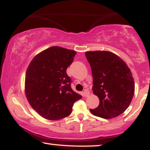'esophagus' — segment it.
<instances>
[{
    "mask_svg": "<svg viewBox=\"0 0 150 150\" xmlns=\"http://www.w3.org/2000/svg\"><path fill=\"white\" fill-rule=\"evenodd\" d=\"M84 96H85V97H88V96H89V91L88 89H85L84 90Z\"/></svg>",
    "mask_w": 150,
    "mask_h": 150,
    "instance_id": "esophagus-1",
    "label": "esophagus"
}]
</instances>
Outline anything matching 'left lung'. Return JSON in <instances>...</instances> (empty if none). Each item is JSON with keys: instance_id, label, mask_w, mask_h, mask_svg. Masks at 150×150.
<instances>
[{"instance_id": "1", "label": "left lung", "mask_w": 150, "mask_h": 150, "mask_svg": "<svg viewBox=\"0 0 150 150\" xmlns=\"http://www.w3.org/2000/svg\"><path fill=\"white\" fill-rule=\"evenodd\" d=\"M93 76V93L99 98L97 108L90 109L104 119L116 117L127 109L134 93L130 69L117 55L108 51L86 52Z\"/></svg>"}]
</instances>
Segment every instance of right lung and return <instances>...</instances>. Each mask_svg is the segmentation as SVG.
I'll list each match as a JSON object with an SVG mask.
<instances>
[{"label": "right lung", "instance_id": "obj_1", "mask_svg": "<svg viewBox=\"0 0 150 150\" xmlns=\"http://www.w3.org/2000/svg\"><path fill=\"white\" fill-rule=\"evenodd\" d=\"M76 52L53 46L36 55L28 65L25 91L30 106L47 120H58L69 116L74 103L82 96L71 88V79L66 69Z\"/></svg>", "mask_w": 150, "mask_h": 150}]
</instances>
